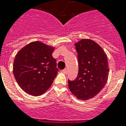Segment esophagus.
Returning a JSON list of instances; mask_svg holds the SVG:
<instances>
[{"instance_id": "34e87169", "label": "esophagus", "mask_w": 126, "mask_h": 126, "mask_svg": "<svg viewBox=\"0 0 126 126\" xmlns=\"http://www.w3.org/2000/svg\"><path fill=\"white\" fill-rule=\"evenodd\" d=\"M62 72L63 73V74H66V73H67V69H66V68H65V69L64 70H62Z\"/></svg>"}]
</instances>
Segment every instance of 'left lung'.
<instances>
[{
  "instance_id": "left-lung-1",
  "label": "left lung",
  "mask_w": 126,
  "mask_h": 126,
  "mask_svg": "<svg viewBox=\"0 0 126 126\" xmlns=\"http://www.w3.org/2000/svg\"><path fill=\"white\" fill-rule=\"evenodd\" d=\"M79 71L74 81H68L72 94L79 100H88L99 94L108 81L109 64L102 47L90 39L75 43Z\"/></svg>"
}]
</instances>
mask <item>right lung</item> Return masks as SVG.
Masks as SVG:
<instances>
[{
  "instance_id": "1",
  "label": "right lung",
  "mask_w": 126,
  "mask_h": 126,
  "mask_svg": "<svg viewBox=\"0 0 126 126\" xmlns=\"http://www.w3.org/2000/svg\"><path fill=\"white\" fill-rule=\"evenodd\" d=\"M55 47L40 41L22 47L15 58L13 72L20 87L27 94L39 96L52 84L59 71L52 57Z\"/></svg>"
}]
</instances>
